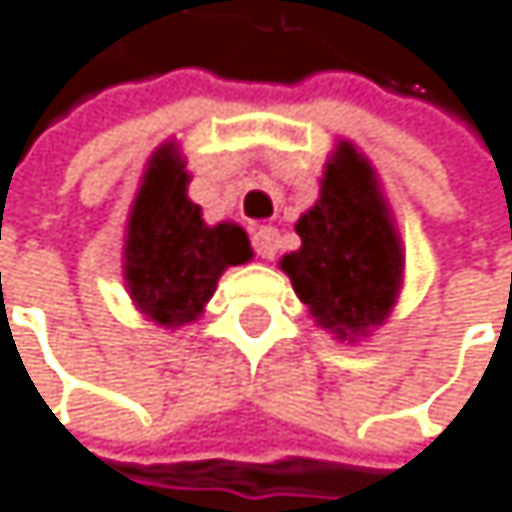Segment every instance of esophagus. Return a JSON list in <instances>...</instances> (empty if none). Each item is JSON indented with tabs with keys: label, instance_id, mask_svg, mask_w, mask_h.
<instances>
[{
	"label": "esophagus",
	"instance_id": "1",
	"mask_svg": "<svg viewBox=\"0 0 512 512\" xmlns=\"http://www.w3.org/2000/svg\"><path fill=\"white\" fill-rule=\"evenodd\" d=\"M251 242H254V251H258L264 261H273L276 251H279V230L276 227H261L258 233L251 236Z\"/></svg>",
	"mask_w": 512,
	"mask_h": 512
}]
</instances>
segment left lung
Listing matches in <instances>:
<instances>
[{"label": "left lung", "mask_w": 512, "mask_h": 512, "mask_svg": "<svg viewBox=\"0 0 512 512\" xmlns=\"http://www.w3.org/2000/svg\"><path fill=\"white\" fill-rule=\"evenodd\" d=\"M294 230L300 248L279 261L294 294L334 340H367L404 288V242L373 163L349 139L334 145L318 200Z\"/></svg>", "instance_id": "obj_1"}]
</instances>
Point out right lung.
<instances>
[{
    "label": "right lung",
    "instance_id": "right-lung-1",
    "mask_svg": "<svg viewBox=\"0 0 512 512\" xmlns=\"http://www.w3.org/2000/svg\"><path fill=\"white\" fill-rule=\"evenodd\" d=\"M191 172L169 139L145 163L124 230V285L133 306L166 331L194 324L224 270L254 258L248 233L233 221L206 224L188 197Z\"/></svg>",
    "mask_w": 512,
    "mask_h": 512
}]
</instances>
